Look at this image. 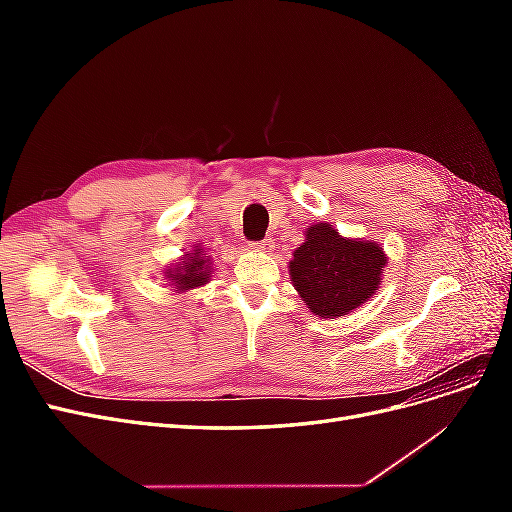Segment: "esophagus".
Here are the masks:
<instances>
[{"label": "esophagus", "mask_w": 512, "mask_h": 512, "mask_svg": "<svg viewBox=\"0 0 512 512\" xmlns=\"http://www.w3.org/2000/svg\"><path fill=\"white\" fill-rule=\"evenodd\" d=\"M250 247H252V250H258V252H269L273 247V239L267 237V239H260V241H252Z\"/></svg>", "instance_id": "esophagus-1"}]
</instances>
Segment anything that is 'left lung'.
I'll return each mask as SVG.
<instances>
[{
  "label": "left lung",
  "instance_id": "1",
  "mask_svg": "<svg viewBox=\"0 0 512 512\" xmlns=\"http://www.w3.org/2000/svg\"><path fill=\"white\" fill-rule=\"evenodd\" d=\"M386 256L371 241L337 235L331 224H314L305 232L290 262V277L301 299L320 318L346 316L378 290Z\"/></svg>",
  "mask_w": 512,
  "mask_h": 512
}]
</instances>
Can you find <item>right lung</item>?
Wrapping results in <instances>:
<instances>
[{
	"instance_id": "obj_1",
	"label": "right lung",
	"mask_w": 512,
	"mask_h": 512,
	"mask_svg": "<svg viewBox=\"0 0 512 512\" xmlns=\"http://www.w3.org/2000/svg\"><path fill=\"white\" fill-rule=\"evenodd\" d=\"M168 277L179 290H190L196 286H203L205 282H209V277H211L209 258L196 247L194 254H185L183 267H175L173 271L168 269Z\"/></svg>"
}]
</instances>
